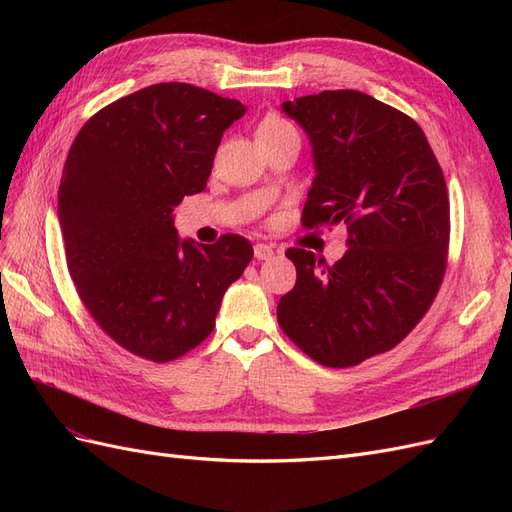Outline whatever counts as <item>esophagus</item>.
I'll return each mask as SVG.
<instances>
[{
	"label": "esophagus",
	"mask_w": 512,
	"mask_h": 512,
	"mask_svg": "<svg viewBox=\"0 0 512 512\" xmlns=\"http://www.w3.org/2000/svg\"><path fill=\"white\" fill-rule=\"evenodd\" d=\"M273 256V247L267 243H256L254 245V258L256 260H269Z\"/></svg>",
	"instance_id": "esophagus-1"
}]
</instances>
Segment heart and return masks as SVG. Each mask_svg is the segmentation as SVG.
<instances>
[{
  "label": "heart",
  "mask_w": 512,
  "mask_h": 512,
  "mask_svg": "<svg viewBox=\"0 0 512 512\" xmlns=\"http://www.w3.org/2000/svg\"><path fill=\"white\" fill-rule=\"evenodd\" d=\"M286 132H297V130H294L292 123H288L286 119L277 117V115H269L260 121L256 136H277V134H286Z\"/></svg>",
  "instance_id": "heart-1"
}]
</instances>
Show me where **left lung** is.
I'll use <instances>...</instances> for the list:
<instances>
[{"label":"left lung","mask_w":512,"mask_h":512,"mask_svg":"<svg viewBox=\"0 0 512 512\" xmlns=\"http://www.w3.org/2000/svg\"><path fill=\"white\" fill-rule=\"evenodd\" d=\"M312 143L303 226H348L335 265L290 247L297 284L277 303L282 331L324 367L395 348L425 316L446 271L451 211L418 123L354 89L284 102Z\"/></svg>","instance_id":"8db88e82"}]
</instances>
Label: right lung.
<instances>
[{
    "label": "right lung",
    "mask_w": 512,
    "mask_h": 512,
    "mask_svg": "<svg viewBox=\"0 0 512 512\" xmlns=\"http://www.w3.org/2000/svg\"><path fill=\"white\" fill-rule=\"evenodd\" d=\"M239 100L158 83L104 106L76 134L57 213L76 292L100 329L153 363L215 327L222 297L254 256L239 235L179 239L173 211L205 190Z\"/></svg>",
    "instance_id": "right-lung-1"
}]
</instances>
